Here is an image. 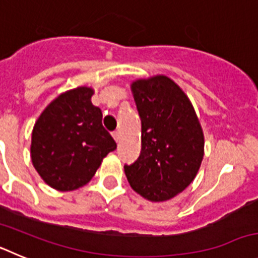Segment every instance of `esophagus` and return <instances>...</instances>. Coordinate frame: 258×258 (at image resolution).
Returning a JSON list of instances; mask_svg holds the SVG:
<instances>
[{
	"instance_id": "esophagus-1",
	"label": "esophagus",
	"mask_w": 258,
	"mask_h": 258,
	"mask_svg": "<svg viewBox=\"0 0 258 258\" xmlns=\"http://www.w3.org/2000/svg\"><path fill=\"white\" fill-rule=\"evenodd\" d=\"M112 137H113V140L116 141V142H120V133L118 132H115V133H112Z\"/></svg>"
}]
</instances>
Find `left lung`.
Returning <instances> with one entry per match:
<instances>
[{"label": "left lung", "instance_id": "obj_1", "mask_svg": "<svg viewBox=\"0 0 258 258\" xmlns=\"http://www.w3.org/2000/svg\"><path fill=\"white\" fill-rule=\"evenodd\" d=\"M132 93L142 122L138 160L125 165L132 188L150 202L177 197L197 177L204 133L186 93L165 75L134 80Z\"/></svg>", "mask_w": 258, "mask_h": 258}]
</instances>
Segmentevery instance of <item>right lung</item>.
<instances>
[{"instance_id": "add662e5", "label": "right lung", "mask_w": 258, "mask_h": 258, "mask_svg": "<svg viewBox=\"0 0 258 258\" xmlns=\"http://www.w3.org/2000/svg\"><path fill=\"white\" fill-rule=\"evenodd\" d=\"M94 89L77 86L50 102L37 118L31 141L35 169L50 187L74 191L93 178L104 157L116 150L93 106Z\"/></svg>"}]
</instances>
